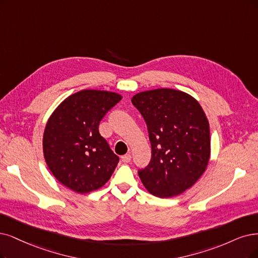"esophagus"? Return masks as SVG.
Masks as SVG:
<instances>
[{"mask_svg": "<svg viewBox=\"0 0 258 258\" xmlns=\"http://www.w3.org/2000/svg\"><path fill=\"white\" fill-rule=\"evenodd\" d=\"M131 159H132V155H131V154H125V155H123V156L121 157V160L123 161V163H125V164L130 163Z\"/></svg>", "mask_w": 258, "mask_h": 258, "instance_id": "esophagus-1", "label": "esophagus"}]
</instances>
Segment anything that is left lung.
<instances>
[{
  "instance_id": "1",
  "label": "left lung",
  "mask_w": 258,
  "mask_h": 258,
  "mask_svg": "<svg viewBox=\"0 0 258 258\" xmlns=\"http://www.w3.org/2000/svg\"><path fill=\"white\" fill-rule=\"evenodd\" d=\"M132 103L146 120L152 157L138 174L158 198L183 194L203 175L211 158L209 122L199 102L175 89L136 93Z\"/></svg>"
}]
</instances>
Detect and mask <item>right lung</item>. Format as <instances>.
Segmentation results:
<instances>
[{"mask_svg":"<svg viewBox=\"0 0 258 258\" xmlns=\"http://www.w3.org/2000/svg\"><path fill=\"white\" fill-rule=\"evenodd\" d=\"M122 95L84 89L64 99L52 112L43 133L45 163L55 178L78 194L108 182L119 157L99 132V124Z\"/></svg>","mask_w":258,"mask_h":258,"instance_id":"right-lung-1","label":"right lung"}]
</instances>
